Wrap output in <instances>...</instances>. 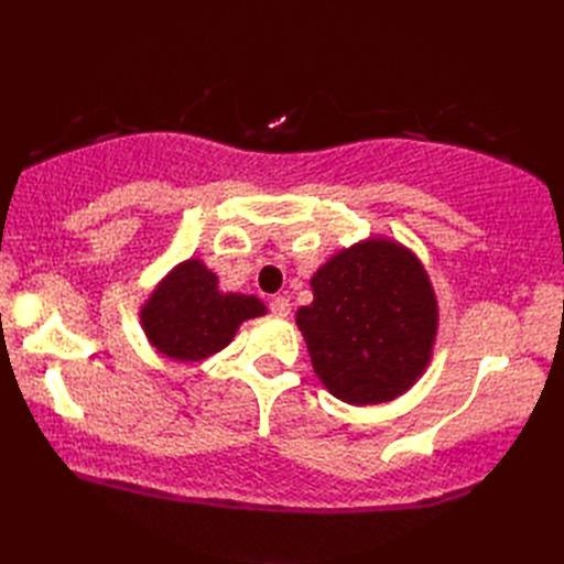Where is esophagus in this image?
<instances>
[{
  "mask_svg": "<svg viewBox=\"0 0 564 564\" xmlns=\"http://www.w3.org/2000/svg\"><path fill=\"white\" fill-rule=\"evenodd\" d=\"M269 310L273 315H279V317H285L291 313V303H289V297L285 295H273L271 301H269Z\"/></svg>",
  "mask_w": 564,
  "mask_h": 564,
  "instance_id": "obj_1",
  "label": "esophagus"
}]
</instances>
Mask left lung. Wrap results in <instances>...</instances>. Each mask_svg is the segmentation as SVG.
<instances>
[{"label": "left lung", "mask_w": 564, "mask_h": 564, "mask_svg": "<svg viewBox=\"0 0 564 564\" xmlns=\"http://www.w3.org/2000/svg\"><path fill=\"white\" fill-rule=\"evenodd\" d=\"M297 310L313 368L349 404L388 402L424 373L436 337V297L410 251L370 239L339 251Z\"/></svg>", "instance_id": "8db88e82"}]
</instances>
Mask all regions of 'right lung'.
<instances>
[{"label": "right lung", "instance_id": "1", "mask_svg": "<svg viewBox=\"0 0 564 564\" xmlns=\"http://www.w3.org/2000/svg\"><path fill=\"white\" fill-rule=\"evenodd\" d=\"M267 307L254 295L220 293L218 275L198 259H188L166 275L142 307L148 339L176 361H200L232 341L245 319Z\"/></svg>", "mask_w": 564, "mask_h": 564}]
</instances>
